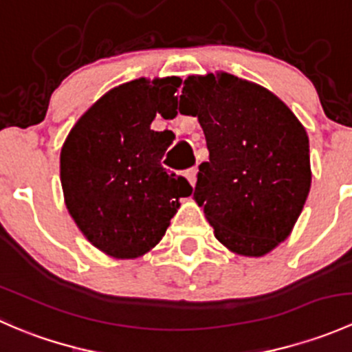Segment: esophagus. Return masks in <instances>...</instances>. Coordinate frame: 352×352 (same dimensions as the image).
<instances>
[{"label":"esophagus","mask_w":352,"mask_h":352,"mask_svg":"<svg viewBox=\"0 0 352 352\" xmlns=\"http://www.w3.org/2000/svg\"><path fill=\"white\" fill-rule=\"evenodd\" d=\"M186 177H187V180H189V184L190 186H196V182H197V168H189L186 172Z\"/></svg>","instance_id":"obj_1"}]
</instances>
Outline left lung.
Wrapping results in <instances>:
<instances>
[{
    "instance_id": "obj_1",
    "label": "left lung",
    "mask_w": 352,
    "mask_h": 352,
    "mask_svg": "<svg viewBox=\"0 0 352 352\" xmlns=\"http://www.w3.org/2000/svg\"><path fill=\"white\" fill-rule=\"evenodd\" d=\"M177 104L204 131L194 199L214 236L262 257L289 236L310 192L307 131L267 88L223 71L187 78Z\"/></svg>"
}]
</instances>
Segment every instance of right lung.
<instances>
[{"label":"right lung","mask_w":352,"mask_h":352,"mask_svg":"<svg viewBox=\"0 0 352 352\" xmlns=\"http://www.w3.org/2000/svg\"><path fill=\"white\" fill-rule=\"evenodd\" d=\"M179 76L146 78L109 90L78 119L61 150V186L78 228L113 258H136L165 235L180 197L192 194L184 177L160 160L172 131L151 129L160 105L177 100Z\"/></svg>","instance_id":"1"}]
</instances>
